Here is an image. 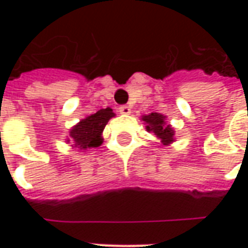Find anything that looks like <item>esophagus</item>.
<instances>
[{"mask_svg": "<svg viewBox=\"0 0 248 248\" xmlns=\"http://www.w3.org/2000/svg\"><path fill=\"white\" fill-rule=\"evenodd\" d=\"M118 111L121 114H124V115H127V114L131 113V108H130V106H127V105H122V106H119Z\"/></svg>", "mask_w": 248, "mask_h": 248, "instance_id": "34e87169", "label": "esophagus"}]
</instances>
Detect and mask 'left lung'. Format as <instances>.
I'll list each match as a JSON object with an SVG mask.
<instances>
[{
  "label": "left lung",
  "instance_id": "obj_1",
  "mask_svg": "<svg viewBox=\"0 0 248 248\" xmlns=\"http://www.w3.org/2000/svg\"><path fill=\"white\" fill-rule=\"evenodd\" d=\"M142 121L145 122L146 130L154 133L158 140H161L163 145H169L174 142V130L169 124H166V117L159 113H151L143 115Z\"/></svg>",
  "mask_w": 248,
  "mask_h": 248
}]
</instances>
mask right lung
Instances as JSON below:
<instances>
[{
  "label": "right lung",
  "instance_id": "add662e5",
  "mask_svg": "<svg viewBox=\"0 0 248 248\" xmlns=\"http://www.w3.org/2000/svg\"><path fill=\"white\" fill-rule=\"evenodd\" d=\"M114 115L115 114L110 108L98 110L95 114L89 115L71 127L66 142L71 143L73 147H77L79 151L101 146L103 129L108 124V119L113 118Z\"/></svg>",
  "mask_w": 248,
  "mask_h": 248
}]
</instances>
